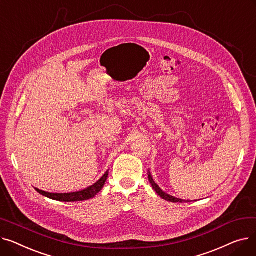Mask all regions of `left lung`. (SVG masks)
I'll return each instance as SVG.
<instances>
[{"label":"left lung","instance_id":"left-lung-1","mask_svg":"<svg viewBox=\"0 0 256 256\" xmlns=\"http://www.w3.org/2000/svg\"><path fill=\"white\" fill-rule=\"evenodd\" d=\"M147 174H148V180H150V184H152V189L160 196L162 197L163 199H165V200H167V201H170V202H189V200H182V199H180V198H176V197H173V196H170V195H168V194H166L164 191H162L160 189V186L154 182V180H152V174H150V170H148V172H147Z\"/></svg>","mask_w":256,"mask_h":256}]
</instances>
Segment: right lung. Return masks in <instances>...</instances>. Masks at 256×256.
Listing matches in <instances>:
<instances>
[{"instance_id":"1","label":"right lung","mask_w":256,"mask_h":256,"mask_svg":"<svg viewBox=\"0 0 256 256\" xmlns=\"http://www.w3.org/2000/svg\"><path fill=\"white\" fill-rule=\"evenodd\" d=\"M108 171L104 174L102 178L98 182L94 184L93 186L87 188V189L80 191V192H74V193H63V194H59V193H48V192H44L39 189H36V191L38 193H40L42 195L54 199V200H58V201H65V202H72V201H83V200H88L90 198H93L96 196L102 189V186L108 178Z\"/></svg>"}]
</instances>
